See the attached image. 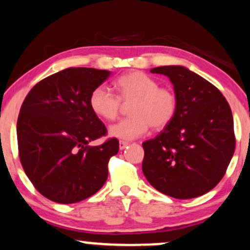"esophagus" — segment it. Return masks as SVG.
I'll return each mask as SVG.
<instances>
[{
  "mask_svg": "<svg viewBox=\"0 0 250 250\" xmlns=\"http://www.w3.org/2000/svg\"><path fill=\"white\" fill-rule=\"evenodd\" d=\"M128 142H125V141H120L119 142V148L120 150H125L128 146Z\"/></svg>",
  "mask_w": 250,
  "mask_h": 250,
  "instance_id": "obj_1",
  "label": "esophagus"
}]
</instances>
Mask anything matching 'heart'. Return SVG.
I'll return each mask as SVG.
<instances>
[{
    "mask_svg": "<svg viewBox=\"0 0 250 250\" xmlns=\"http://www.w3.org/2000/svg\"><path fill=\"white\" fill-rule=\"evenodd\" d=\"M119 98L99 86L91 93L89 106L101 119L113 121L121 112V101L128 106L129 119L110 125V137L133 141L143 136L149 128L161 130L170 125L177 110V99L169 88L159 87L158 83L143 72H130L115 81Z\"/></svg>",
    "mask_w": 250,
    "mask_h": 250,
    "instance_id": "1",
    "label": "heart"
}]
</instances>
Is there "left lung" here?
I'll use <instances>...</instances> for the list:
<instances>
[{
	"label": "left lung",
	"mask_w": 250,
	"mask_h": 250,
	"mask_svg": "<svg viewBox=\"0 0 250 250\" xmlns=\"http://www.w3.org/2000/svg\"><path fill=\"white\" fill-rule=\"evenodd\" d=\"M150 72L169 78L177 110L161 134L143 142L144 176L176 199L205 194L224 177L235 150L229 104L215 86L184 66Z\"/></svg>",
	"instance_id": "obj_1"
}]
</instances>
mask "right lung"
Here are the masks:
<instances>
[{"instance_id": "right-lung-1", "label": "right lung", "mask_w": 250, "mask_h": 250, "mask_svg": "<svg viewBox=\"0 0 250 250\" xmlns=\"http://www.w3.org/2000/svg\"><path fill=\"white\" fill-rule=\"evenodd\" d=\"M109 76L106 70L66 68L39 81L21 107V163L39 193L55 203H79L106 183L108 161L119 151V141L88 146L107 134L89 96Z\"/></svg>"}]
</instances>
